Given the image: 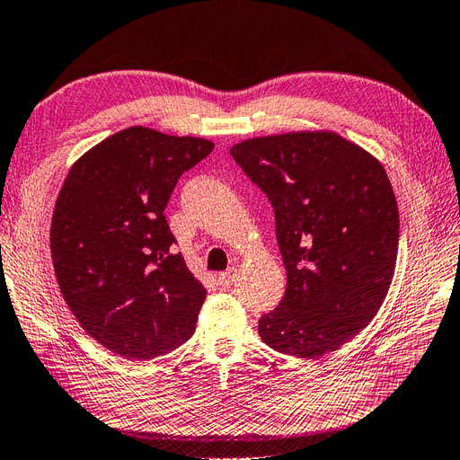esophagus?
<instances>
[{
    "mask_svg": "<svg viewBox=\"0 0 460 460\" xmlns=\"http://www.w3.org/2000/svg\"><path fill=\"white\" fill-rule=\"evenodd\" d=\"M234 279H237V269H229V270L221 272V274L217 276V282H219V286H223V288H229V286L234 282Z\"/></svg>",
    "mask_w": 460,
    "mask_h": 460,
    "instance_id": "obj_1",
    "label": "esophagus"
}]
</instances>
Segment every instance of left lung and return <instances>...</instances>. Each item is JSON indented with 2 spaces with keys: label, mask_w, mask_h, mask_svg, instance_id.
Wrapping results in <instances>:
<instances>
[{
  "label": "left lung",
  "mask_w": 460,
  "mask_h": 460,
  "mask_svg": "<svg viewBox=\"0 0 460 460\" xmlns=\"http://www.w3.org/2000/svg\"><path fill=\"white\" fill-rule=\"evenodd\" d=\"M231 156L270 199L286 266L261 339L297 358L337 350L372 322L394 279L400 216L386 170L331 131L249 138Z\"/></svg>",
  "instance_id": "left-lung-1"
}]
</instances>
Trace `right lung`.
I'll return each mask as SVG.
<instances>
[{
	"mask_svg": "<svg viewBox=\"0 0 460 460\" xmlns=\"http://www.w3.org/2000/svg\"><path fill=\"white\" fill-rule=\"evenodd\" d=\"M211 151L206 138L129 127L64 180L50 226L60 292L85 333L125 358L164 355L194 335L208 292L174 252L164 209Z\"/></svg>",
	"mask_w": 460,
	"mask_h": 460,
	"instance_id": "right-lung-1",
	"label": "right lung"
}]
</instances>
